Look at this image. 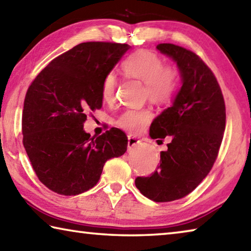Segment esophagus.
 Instances as JSON below:
<instances>
[{
  "label": "esophagus",
  "instance_id": "obj_1",
  "mask_svg": "<svg viewBox=\"0 0 251 251\" xmlns=\"http://www.w3.org/2000/svg\"><path fill=\"white\" fill-rule=\"evenodd\" d=\"M138 144H141V141H139L138 138L133 137V136H128V143H127V147H128V151L133 150L136 146L138 145Z\"/></svg>",
  "mask_w": 251,
  "mask_h": 251
}]
</instances>
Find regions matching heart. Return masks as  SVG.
Masks as SVG:
<instances>
[{"mask_svg": "<svg viewBox=\"0 0 251 251\" xmlns=\"http://www.w3.org/2000/svg\"><path fill=\"white\" fill-rule=\"evenodd\" d=\"M126 77L138 79L145 84V95L154 104H167L177 88V73L171 66H164L154 52L139 50L127 57L122 65ZM117 85L116 75L109 73L101 83V99L112 101ZM152 113L150 109H126L116 120L120 128L130 134H139L151 124Z\"/></svg>", "mask_w": 251, "mask_h": 251, "instance_id": "heart-1", "label": "heart"}]
</instances>
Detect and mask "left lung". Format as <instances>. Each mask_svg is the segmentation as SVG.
Segmentation results:
<instances>
[{"label": "left lung", "instance_id": "obj_1", "mask_svg": "<svg viewBox=\"0 0 251 251\" xmlns=\"http://www.w3.org/2000/svg\"><path fill=\"white\" fill-rule=\"evenodd\" d=\"M156 49L177 64L181 86L171 107L152 121L151 139L171 137L160 151V165L151 177H137L139 192L156 202L185 197L201 184L217 158L226 126L222 90L201 57L180 46L158 44Z\"/></svg>", "mask_w": 251, "mask_h": 251}]
</instances>
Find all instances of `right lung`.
I'll use <instances>...</instances> for the list:
<instances>
[{
  "mask_svg": "<svg viewBox=\"0 0 251 251\" xmlns=\"http://www.w3.org/2000/svg\"><path fill=\"white\" fill-rule=\"evenodd\" d=\"M129 45L87 42L54 58L28 87L22 116L23 145L36 176L53 192L75 196L100 180L106 161L122 156L127 137L110 128L84 130L87 114L103 105L104 77Z\"/></svg>",
  "mask_w": 251,
  "mask_h": 251,
  "instance_id": "right-lung-1",
  "label": "right lung"
}]
</instances>
